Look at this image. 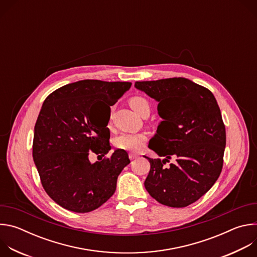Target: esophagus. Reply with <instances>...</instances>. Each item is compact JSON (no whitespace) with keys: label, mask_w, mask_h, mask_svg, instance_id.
<instances>
[{"label":"esophagus","mask_w":257,"mask_h":257,"mask_svg":"<svg viewBox=\"0 0 257 257\" xmlns=\"http://www.w3.org/2000/svg\"><path fill=\"white\" fill-rule=\"evenodd\" d=\"M137 158H138V155H136V154H129V159H130L131 161L136 160Z\"/></svg>","instance_id":"34e87169"}]
</instances>
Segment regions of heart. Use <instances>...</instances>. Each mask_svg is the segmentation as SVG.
<instances>
[{
    "label": "heart",
    "instance_id": "obj_1",
    "mask_svg": "<svg viewBox=\"0 0 257 257\" xmlns=\"http://www.w3.org/2000/svg\"><path fill=\"white\" fill-rule=\"evenodd\" d=\"M130 105L140 116L151 113L149 100L142 96H133L130 98ZM148 137L144 133L124 132L116 136L113 140L115 148L126 152H139L143 149Z\"/></svg>",
    "mask_w": 257,
    "mask_h": 257
}]
</instances>
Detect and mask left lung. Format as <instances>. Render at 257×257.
Listing matches in <instances>:
<instances>
[{
  "label": "left lung",
  "mask_w": 257,
  "mask_h": 257,
  "mask_svg": "<svg viewBox=\"0 0 257 257\" xmlns=\"http://www.w3.org/2000/svg\"><path fill=\"white\" fill-rule=\"evenodd\" d=\"M135 87L159 101L163 118L149 148L166 159L145 157L151 163L145 189L164 205L188 206L222 172L226 128L221 109L210 90L186 78L136 81ZM173 155L176 163L165 167Z\"/></svg>",
  "instance_id": "1"
}]
</instances>
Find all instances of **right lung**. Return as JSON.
I'll return each mask as SVG.
<instances>
[{"instance_id":"1","label":"right lung","mask_w":257,"mask_h":257,"mask_svg":"<svg viewBox=\"0 0 257 257\" xmlns=\"http://www.w3.org/2000/svg\"><path fill=\"white\" fill-rule=\"evenodd\" d=\"M131 86L130 82L81 80L64 85L44 101L34 126L32 157L48 195L74 212H89L102 205L117 187V179L130 163L125 151L91 164L89 152L104 157L109 150V117L98 123L95 107L109 105Z\"/></svg>"}]
</instances>
